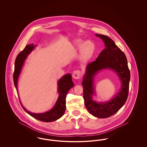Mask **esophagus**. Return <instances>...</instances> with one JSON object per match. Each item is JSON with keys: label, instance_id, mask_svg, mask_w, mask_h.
Returning <instances> with one entry per match:
<instances>
[{"label": "esophagus", "instance_id": "1", "mask_svg": "<svg viewBox=\"0 0 147 147\" xmlns=\"http://www.w3.org/2000/svg\"><path fill=\"white\" fill-rule=\"evenodd\" d=\"M80 74H81V72L79 70H76L74 71L72 77L74 78L75 79H79L80 78Z\"/></svg>", "mask_w": 147, "mask_h": 147}]
</instances>
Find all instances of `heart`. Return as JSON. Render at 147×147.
Instances as JSON below:
<instances>
[{"label": "heart", "mask_w": 147, "mask_h": 147, "mask_svg": "<svg viewBox=\"0 0 147 147\" xmlns=\"http://www.w3.org/2000/svg\"><path fill=\"white\" fill-rule=\"evenodd\" d=\"M74 45L77 48H80V56L83 62L89 60L95 50V44L90 41L83 43L82 40H76L74 41Z\"/></svg>", "instance_id": "obj_1"}]
</instances>
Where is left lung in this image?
Segmentation results:
<instances>
[{
  "label": "left lung",
  "instance_id": "1",
  "mask_svg": "<svg viewBox=\"0 0 147 147\" xmlns=\"http://www.w3.org/2000/svg\"><path fill=\"white\" fill-rule=\"evenodd\" d=\"M105 42V49L98 55L96 61L86 66L83 78V98L85 107L93 116L98 118H107L117 112L126 102L129 92L130 71L125 54L108 36L97 35ZM110 68L119 75L123 85L120 91L111 100L106 103H97L91 98L93 93L92 82L93 76L98 70Z\"/></svg>",
  "mask_w": 147,
  "mask_h": 147
}]
</instances>
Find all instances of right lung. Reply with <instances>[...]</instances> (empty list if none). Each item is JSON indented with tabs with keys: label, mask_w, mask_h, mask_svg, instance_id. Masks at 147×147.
Wrapping results in <instances>:
<instances>
[{
	"label": "right lung",
	"mask_w": 147,
	"mask_h": 147,
	"mask_svg": "<svg viewBox=\"0 0 147 147\" xmlns=\"http://www.w3.org/2000/svg\"><path fill=\"white\" fill-rule=\"evenodd\" d=\"M35 46L33 44L27 45L25 48L21 51L16 57L15 61V68L13 74V80L15 86L17 90V82L24 62L28 54L33 50ZM58 92L59 96L58 98L54 107L48 112L42 113H34L27 111L21 105L23 109L34 118L43 122H52L56 121L62 117L65 110V98L67 94L71 88L73 87L74 84L70 74H68L58 81Z\"/></svg>",
	"instance_id": "add662e5"
}]
</instances>
